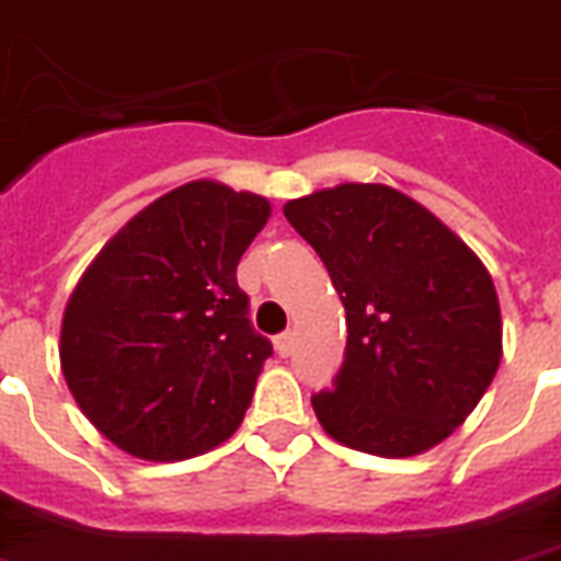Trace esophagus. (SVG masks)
<instances>
[{
	"label": "esophagus",
	"instance_id": "34e87169",
	"mask_svg": "<svg viewBox=\"0 0 561 561\" xmlns=\"http://www.w3.org/2000/svg\"><path fill=\"white\" fill-rule=\"evenodd\" d=\"M293 343H296V334H293V331H284V334H280V337H277V341H275L277 355H289V353H293Z\"/></svg>",
	"mask_w": 561,
	"mask_h": 561
}]
</instances>
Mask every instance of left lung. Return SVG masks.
Segmentation results:
<instances>
[{
	"instance_id": "8db88e82",
	"label": "left lung",
	"mask_w": 561,
	"mask_h": 561,
	"mask_svg": "<svg viewBox=\"0 0 561 561\" xmlns=\"http://www.w3.org/2000/svg\"><path fill=\"white\" fill-rule=\"evenodd\" d=\"M286 220L320 253L346 310V358L313 412L334 443L415 457L448 439L493 382L502 313L488 265L388 185L322 187Z\"/></svg>"
}]
</instances>
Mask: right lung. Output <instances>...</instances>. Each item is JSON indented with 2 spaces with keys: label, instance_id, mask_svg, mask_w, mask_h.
Segmentation results:
<instances>
[{
  "label": "right lung",
  "instance_id": "1",
  "mask_svg": "<svg viewBox=\"0 0 561 561\" xmlns=\"http://www.w3.org/2000/svg\"><path fill=\"white\" fill-rule=\"evenodd\" d=\"M272 203L196 179L101 248L62 313L59 362L98 433L142 460H187L239 431L272 343L236 265Z\"/></svg>",
  "mask_w": 561,
  "mask_h": 561
}]
</instances>
